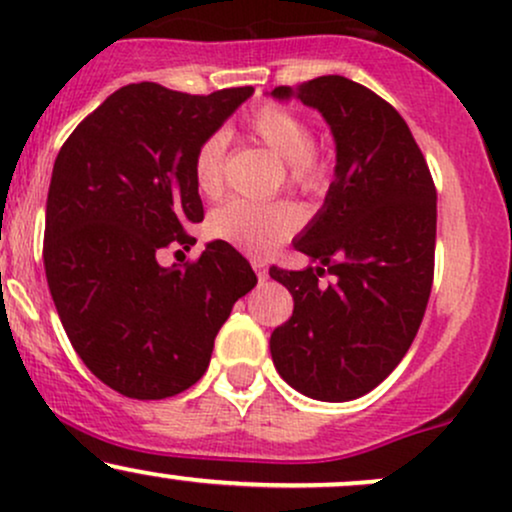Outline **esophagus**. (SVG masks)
<instances>
[{
	"label": "esophagus",
	"mask_w": 512,
	"mask_h": 512,
	"mask_svg": "<svg viewBox=\"0 0 512 512\" xmlns=\"http://www.w3.org/2000/svg\"><path fill=\"white\" fill-rule=\"evenodd\" d=\"M250 264H252V269H255L257 279L267 281V264H264V260H260V257H252Z\"/></svg>",
	"instance_id": "1"
}]
</instances>
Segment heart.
Instances as JSON below:
<instances>
[{
  "label": "heart",
  "mask_w": 512,
  "mask_h": 512,
  "mask_svg": "<svg viewBox=\"0 0 512 512\" xmlns=\"http://www.w3.org/2000/svg\"><path fill=\"white\" fill-rule=\"evenodd\" d=\"M245 127L250 137H255L284 161L289 185L303 192L325 190L330 163L315 146L313 132L303 115L286 105L262 103L245 117ZM223 161H226V139L221 134H211L197 146L192 156V180L202 197L216 199L223 192ZM298 226H301V211L286 199H272V202L231 199L211 211L207 221L211 236L245 252L272 250L289 240Z\"/></svg>",
  "instance_id": "obj_1"
}]
</instances>
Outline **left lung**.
I'll use <instances>...</instances> for the list:
<instances>
[{
	"label": "left lung",
	"instance_id": "left-lung-1",
	"mask_svg": "<svg viewBox=\"0 0 512 512\" xmlns=\"http://www.w3.org/2000/svg\"><path fill=\"white\" fill-rule=\"evenodd\" d=\"M337 144L325 204L293 248L320 267H272L293 315L269 339L281 378L305 397L349 402L402 361L424 320L436 257V185L402 115L370 88L330 74L289 88ZM335 281L319 286V276Z\"/></svg>",
	"mask_w": 512,
	"mask_h": 512
}]
</instances>
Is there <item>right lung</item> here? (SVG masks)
<instances>
[{
    "instance_id": "add662e5",
    "label": "right lung",
    "mask_w": 512,
    "mask_h": 512,
    "mask_svg": "<svg viewBox=\"0 0 512 512\" xmlns=\"http://www.w3.org/2000/svg\"><path fill=\"white\" fill-rule=\"evenodd\" d=\"M252 91L122 86L55 158L43 245L52 301L86 368L120 395L166 399L195 385L233 303L255 289L250 262L223 240L195 262L158 264L170 245H195L187 226L204 207L192 156Z\"/></svg>"
}]
</instances>
